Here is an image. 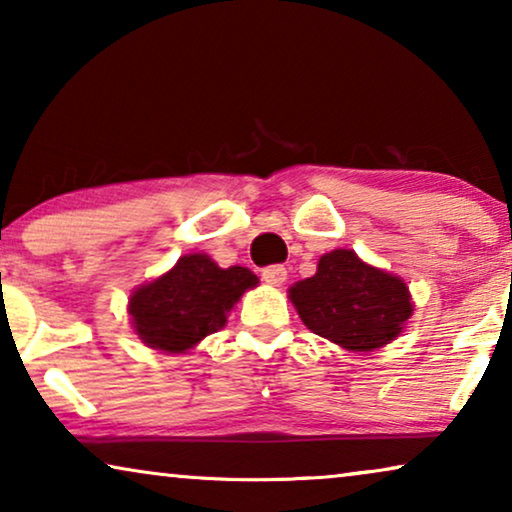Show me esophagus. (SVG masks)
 Listing matches in <instances>:
<instances>
[{
	"label": "esophagus",
	"instance_id": "obj_1",
	"mask_svg": "<svg viewBox=\"0 0 512 512\" xmlns=\"http://www.w3.org/2000/svg\"><path fill=\"white\" fill-rule=\"evenodd\" d=\"M261 277H263L265 284L282 286L286 282V268H284V265H268V268L261 270Z\"/></svg>",
	"mask_w": 512,
	"mask_h": 512
}]
</instances>
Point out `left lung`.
<instances>
[{
	"label": "left lung",
	"instance_id": "left-lung-1",
	"mask_svg": "<svg viewBox=\"0 0 512 512\" xmlns=\"http://www.w3.org/2000/svg\"><path fill=\"white\" fill-rule=\"evenodd\" d=\"M289 298L312 333L349 352L389 345L415 307L401 277L363 263L352 249L321 256L317 272L293 284Z\"/></svg>",
	"mask_w": 512,
	"mask_h": 512
}]
</instances>
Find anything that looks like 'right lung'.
<instances>
[{
  "mask_svg": "<svg viewBox=\"0 0 512 512\" xmlns=\"http://www.w3.org/2000/svg\"><path fill=\"white\" fill-rule=\"evenodd\" d=\"M256 284L242 265L219 268L207 254L181 256L170 272L132 291V328L146 347L184 354L226 326L228 312Z\"/></svg>",
  "mask_w": 512,
  "mask_h": 512,
  "instance_id": "obj_1",
  "label": "right lung"
}]
</instances>
